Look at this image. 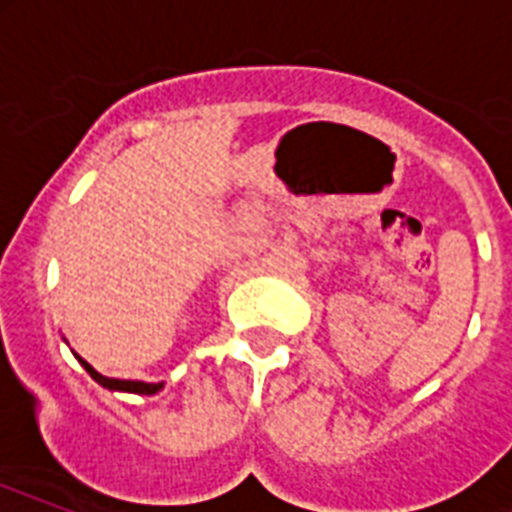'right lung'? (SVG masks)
I'll return each mask as SVG.
<instances>
[{
    "label": "right lung",
    "instance_id": "1",
    "mask_svg": "<svg viewBox=\"0 0 512 512\" xmlns=\"http://www.w3.org/2000/svg\"><path fill=\"white\" fill-rule=\"evenodd\" d=\"M76 356V353H74ZM79 358V364L87 369V374H90L92 380L98 382V385H103V388L108 390H122V393H138V396H154V393H159V390L164 388L162 382H140V380H116V377H103L100 372H95L87 361H84L82 356Z\"/></svg>",
    "mask_w": 512,
    "mask_h": 512
}]
</instances>
